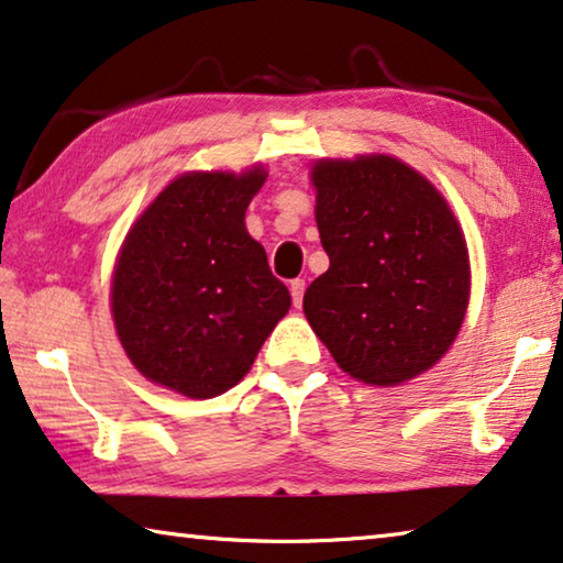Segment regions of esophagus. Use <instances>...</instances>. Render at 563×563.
<instances>
[{
    "instance_id": "esophagus-1",
    "label": "esophagus",
    "mask_w": 563,
    "mask_h": 563,
    "mask_svg": "<svg viewBox=\"0 0 563 563\" xmlns=\"http://www.w3.org/2000/svg\"><path fill=\"white\" fill-rule=\"evenodd\" d=\"M303 292H306V280H290V296H292V306L300 308V303H303Z\"/></svg>"
}]
</instances>
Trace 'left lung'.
Instances as JSON below:
<instances>
[{
    "label": "left lung",
    "mask_w": 563,
    "mask_h": 563,
    "mask_svg": "<svg viewBox=\"0 0 563 563\" xmlns=\"http://www.w3.org/2000/svg\"><path fill=\"white\" fill-rule=\"evenodd\" d=\"M329 271L303 310L343 372L374 387L415 379L463 325L470 260L448 201L394 156L323 158L310 172Z\"/></svg>",
    "instance_id": "left-lung-1"
}]
</instances>
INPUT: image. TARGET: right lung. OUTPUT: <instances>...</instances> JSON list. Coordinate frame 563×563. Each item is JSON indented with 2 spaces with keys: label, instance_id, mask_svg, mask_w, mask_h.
<instances>
[{
  "label": "right lung",
  "instance_id": "1",
  "mask_svg": "<svg viewBox=\"0 0 563 563\" xmlns=\"http://www.w3.org/2000/svg\"><path fill=\"white\" fill-rule=\"evenodd\" d=\"M267 179L189 172L125 234L113 271L115 333L131 364L189 399L232 389L288 313L290 292L247 234V205Z\"/></svg>",
  "mask_w": 563,
  "mask_h": 563
}]
</instances>
